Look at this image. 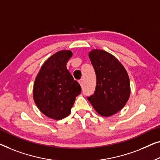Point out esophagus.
<instances>
[{"label":"esophagus","mask_w":160,"mask_h":160,"mask_svg":"<svg viewBox=\"0 0 160 160\" xmlns=\"http://www.w3.org/2000/svg\"><path fill=\"white\" fill-rule=\"evenodd\" d=\"M79 83H80V85H81V86H82V85H83V79H81V80H80V81H79Z\"/></svg>","instance_id":"34e87169"}]
</instances>
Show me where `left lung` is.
I'll use <instances>...</instances> for the list:
<instances>
[{"mask_svg":"<svg viewBox=\"0 0 160 160\" xmlns=\"http://www.w3.org/2000/svg\"><path fill=\"white\" fill-rule=\"evenodd\" d=\"M89 58L96 72V87L88 100L100 115H113L129 99L130 87L127 71L118 58L103 50L93 49Z\"/></svg>","mask_w":160,"mask_h":160,"instance_id":"8db88e82","label":"left lung"}]
</instances>
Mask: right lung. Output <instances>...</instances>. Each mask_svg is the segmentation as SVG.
Wrapping results in <instances>:
<instances>
[{
	"label": "right lung",
	"mask_w": 160,
	"mask_h": 160,
	"mask_svg": "<svg viewBox=\"0 0 160 160\" xmlns=\"http://www.w3.org/2000/svg\"><path fill=\"white\" fill-rule=\"evenodd\" d=\"M71 51H58L41 67L33 85V99L45 115L62 120L70 114L81 87L67 69Z\"/></svg>",
	"instance_id": "add662e5"
}]
</instances>
